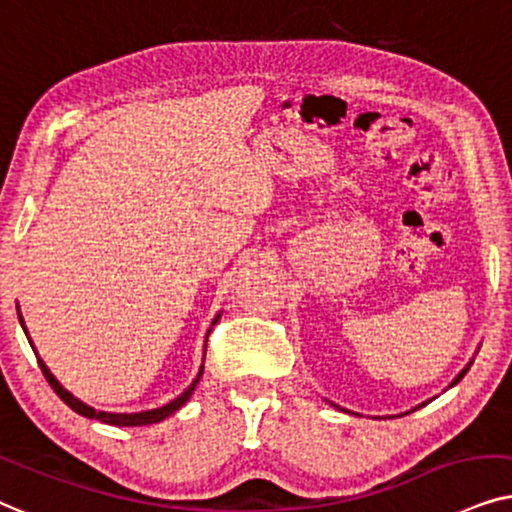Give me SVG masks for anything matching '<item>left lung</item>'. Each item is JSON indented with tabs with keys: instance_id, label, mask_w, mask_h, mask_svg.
<instances>
[{
	"instance_id": "8db88e82",
	"label": "left lung",
	"mask_w": 512,
	"mask_h": 512,
	"mask_svg": "<svg viewBox=\"0 0 512 512\" xmlns=\"http://www.w3.org/2000/svg\"><path fill=\"white\" fill-rule=\"evenodd\" d=\"M468 367H470V365H468ZM468 367H466V370H461V372H459V377H456V379L452 381V386H454V384H459V381L463 379V374H466V372H468Z\"/></svg>"
}]
</instances>
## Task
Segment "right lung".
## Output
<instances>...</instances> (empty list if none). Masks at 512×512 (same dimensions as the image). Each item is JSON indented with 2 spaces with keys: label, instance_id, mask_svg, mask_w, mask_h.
Wrapping results in <instances>:
<instances>
[{
  "label": "right lung",
  "instance_id": "obj_1",
  "mask_svg": "<svg viewBox=\"0 0 512 512\" xmlns=\"http://www.w3.org/2000/svg\"><path fill=\"white\" fill-rule=\"evenodd\" d=\"M18 318H20V325H23V330H25L23 316H20V313H18ZM217 318H220V316H217ZM217 318L213 320V325L217 323ZM25 332H27V330H25ZM208 332H210V330H208ZM30 344H32V342H30ZM39 367H42V372H44L46 381H49L53 391L58 393V398L63 400V403H65L67 407H72V410L77 412V414H81V417L98 419V421H102V424H109V426H147V424H159V421H163L166 417H170V414L180 410V407L185 405L189 398H192L194 388H196V384H199V379H201V374H203V367H201V370H199V377H196V379L192 381V386H189L187 391L182 393V395H177L175 400H170L168 405L156 407V410H147V412H135V414H114V412H95L93 407H88L86 403H81L79 398H74V395H72L70 391H65V388L60 386V381H58L56 377H53L51 370H49V367H46V363H44L42 358H39Z\"/></svg>",
  "mask_w": 512,
  "mask_h": 512
}]
</instances>
